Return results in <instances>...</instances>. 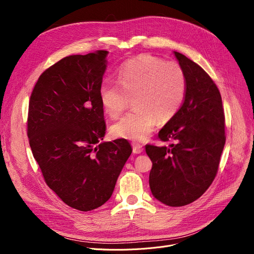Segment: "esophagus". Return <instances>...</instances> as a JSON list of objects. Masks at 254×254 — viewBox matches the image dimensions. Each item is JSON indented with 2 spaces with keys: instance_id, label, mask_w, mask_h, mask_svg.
<instances>
[{
  "instance_id": "esophagus-1",
  "label": "esophagus",
  "mask_w": 254,
  "mask_h": 254,
  "mask_svg": "<svg viewBox=\"0 0 254 254\" xmlns=\"http://www.w3.org/2000/svg\"><path fill=\"white\" fill-rule=\"evenodd\" d=\"M131 145H132V152H134V153L139 154V153L143 152L144 149H143V147H142V145H140V144H138V143H132Z\"/></svg>"
}]
</instances>
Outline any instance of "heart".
Listing matches in <instances>:
<instances>
[{
  "mask_svg": "<svg viewBox=\"0 0 254 254\" xmlns=\"http://www.w3.org/2000/svg\"><path fill=\"white\" fill-rule=\"evenodd\" d=\"M117 81L107 79L100 86V102L104 111L117 118L126 109L128 98L134 97L136 109L110 127L111 135L132 141L149 137L157 118L171 119L183 104L188 81L182 66L151 55H141L125 63Z\"/></svg>",
  "mask_w": 254,
  "mask_h": 254,
  "instance_id": "b5f03b06",
  "label": "heart"
}]
</instances>
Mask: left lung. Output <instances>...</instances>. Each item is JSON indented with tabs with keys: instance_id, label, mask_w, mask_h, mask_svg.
Here are the masks:
<instances>
[{
	"instance_id": "obj_1",
	"label": "left lung",
	"mask_w": 254,
	"mask_h": 254,
	"mask_svg": "<svg viewBox=\"0 0 254 254\" xmlns=\"http://www.w3.org/2000/svg\"><path fill=\"white\" fill-rule=\"evenodd\" d=\"M174 55L186 76L188 87L179 111L159 130L167 146L146 145L152 162L149 186L152 195L171 207L189 205L214 180L225 144L224 114L220 92L197 64L181 53Z\"/></svg>"
}]
</instances>
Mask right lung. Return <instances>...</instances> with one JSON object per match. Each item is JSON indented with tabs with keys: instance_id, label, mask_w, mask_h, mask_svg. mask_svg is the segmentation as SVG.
I'll use <instances>...</instances> for the list:
<instances>
[{
	"instance_id": "right-lung-1",
	"label": "right lung",
	"mask_w": 254,
	"mask_h": 254,
	"mask_svg": "<svg viewBox=\"0 0 254 254\" xmlns=\"http://www.w3.org/2000/svg\"><path fill=\"white\" fill-rule=\"evenodd\" d=\"M108 51L70 56L39 77L29 104L28 136L45 182L64 203L91 211L111 197L132 149L103 142L100 86Z\"/></svg>"
}]
</instances>
